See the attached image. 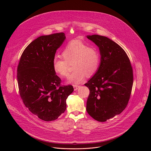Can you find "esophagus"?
Returning a JSON list of instances; mask_svg holds the SVG:
<instances>
[{
	"label": "esophagus",
	"mask_w": 151,
	"mask_h": 151,
	"mask_svg": "<svg viewBox=\"0 0 151 151\" xmlns=\"http://www.w3.org/2000/svg\"><path fill=\"white\" fill-rule=\"evenodd\" d=\"M73 86L74 91H76V90H78V88H79V86L76 85H73Z\"/></svg>",
	"instance_id": "obj_1"
}]
</instances>
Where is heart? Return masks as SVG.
<instances>
[{
	"mask_svg": "<svg viewBox=\"0 0 151 151\" xmlns=\"http://www.w3.org/2000/svg\"><path fill=\"white\" fill-rule=\"evenodd\" d=\"M62 55L63 57L54 58L53 69L60 76H66L69 73V63L73 62L75 70L68 78L69 83L78 84L84 80L86 76H93L101 65V58L99 50L79 40H72L68 42Z\"/></svg>",
	"mask_w": 151,
	"mask_h": 151,
	"instance_id": "1",
	"label": "heart"
}]
</instances>
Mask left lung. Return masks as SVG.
I'll list each match as a JSON object with an SVG mask.
<instances>
[{
  "instance_id": "left-lung-1",
  "label": "left lung",
  "mask_w": 151,
  "mask_h": 151,
  "mask_svg": "<svg viewBox=\"0 0 151 151\" xmlns=\"http://www.w3.org/2000/svg\"><path fill=\"white\" fill-rule=\"evenodd\" d=\"M87 38L99 47L101 60L98 72L85 84L90 91L86 111L94 119L105 122L120 114L128 104L132 67L125 50L114 41L98 35Z\"/></svg>"
}]
</instances>
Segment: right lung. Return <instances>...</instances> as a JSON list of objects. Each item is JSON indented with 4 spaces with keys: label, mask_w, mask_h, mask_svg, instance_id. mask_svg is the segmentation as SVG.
<instances>
[{
    "label": "right lung",
    "mask_w": 151,
    "mask_h": 151,
    "mask_svg": "<svg viewBox=\"0 0 151 151\" xmlns=\"http://www.w3.org/2000/svg\"><path fill=\"white\" fill-rule=\"evenodd\" d=\"M63 32L41 36L22 53L17 69L22 100L39 119L51 121L66 109V99L73 91L72 85H60L61 79L53 69L57 49L65 39Z\"/></svg>",
    "instance_id": "right-lung-1"
}]
</instances>
